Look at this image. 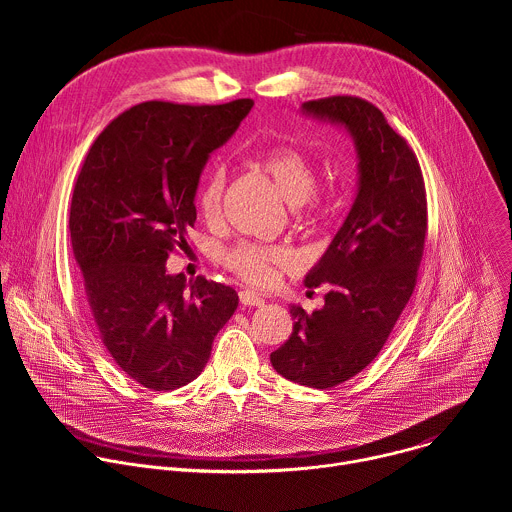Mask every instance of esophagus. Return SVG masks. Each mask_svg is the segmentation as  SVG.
Wrapping results in <instances>:
<instances>
[{
  "instance_id": "1",
  "label": "esophagus",
  "mask_w": 512,
  "mask_h": 512,
  "mask_svg": "<svg viewBox=\"0 0 512 512\" xmlns=\"http://www.w3.org/2000/svg\"><path fill=\"white\" fill-rule=\"evenodd\" d=\"M239 300L243 306H263L265 304V300L257 294V291H251V289H241Z\"/></svg>"
}]
</instances>
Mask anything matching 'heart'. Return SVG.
Masks as SVG:
<instances>
[{
    "instance_id": "b5f03b06",
    "label": "heart",
    "mask_w": 512,
    "mask_h": 512,
    "mask_svg": "<svg viewBox=\"0 0 512 512\" xmlns=\"http://www.w3.org/2000/svg\"><path fill=\"white\" fill-rule=\"evenodd\" d=\"M253 164L273 182L281 198L296 206L298 216L312 221L332 212V198L318 194V170L312 158L294 145H273L255 154ZM227 190V174L214 168L202 180L196 194L198 214L206 223H216L223 212ZM221 261L245 283L267 287L281 271L294 267V255L283 247H265L255 243H239L223 251Z\"/></svg>"
}]
</instances>
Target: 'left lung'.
<instances>
[{
    "mask_svg": "<svg viewBox=\"0 0 512 512\" xmlns=\"http://www.w3.org/2000/svg\"><path fill=\"white\" fill-rule=\"evenodd\" d=\"M304 111L344 125L358 150V194L326 255L308 273L326 285L324 308L291 306L294 332L271 352L273 369L312 389L336 387L377 358L403 314L427 233V194L415 152L369 101L334 95Z\"/></svg>",
    "mask_w": 512,
    "mask_h": 512,
    "instance_id": "8db88e82",
    "label": "left lung"
}]
</instances>
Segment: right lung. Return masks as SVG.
<instances>
[{"label": "right lung", "instance_id": "right-lung-1", "mask_svg": "<svg viewBox=\"0 0 512 512\" xmlns=\"http://www.w3.org/2000/svg\"><path fill=\"white\" fill-rule=\"evenodd\" d=\"M251 107L139 103L99 133L75 182L68 227L91 318L117 367L145 389L194 381L239 306L233 287L202 275L186 283L166 261L188 247L208 156Z\"/></svg>", "mask_w": 512, "mask_h": 512}]
</instances>
